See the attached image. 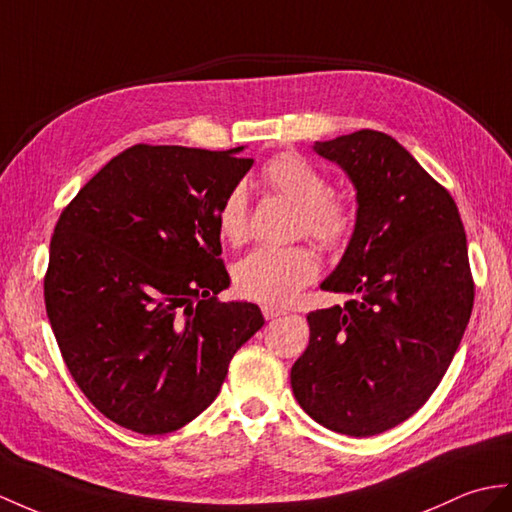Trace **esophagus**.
<instances>
[{
    "instance_id": "obj_1",
    "label": "esophagus",
    "mask_w": 512,
    "mask_h": 512,
    "mask_svg": "<svg viewBox=\"0 0 512 512\" xmlns=\"http://www.w3.org/2000/svg\"><path fill=\"white\" fill-rule=\"evenodd\" d=\"M263 315H265V319L269 321V319H276V317H280V315H286V310H284V308H278V306L265 304V306H263Z\"/></svg>"
}]
</instances>
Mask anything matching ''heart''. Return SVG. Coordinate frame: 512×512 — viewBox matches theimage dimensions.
I'll list each match as a JSON object with an SVG mask.
<instances>
[{"instance_id": "1", "label": "heart", "mask_w": 512, "mask_h": 512, "mask_svg": "<svg viewBox=\"0 0 512 512\" xmlns=\"http://www.w3.org/2000/svg\"><path fill=\"white\" fill-rule=\"evenodd\" d=\"M260 178L282 197L299 206V232L330 252L350 245L358 226V210L343 195L330 193V182L302 154L284 152L273 156ZM217 232L223 241L239 245L247 236V195L243 186H232L217 208ZM319 260L310 245L258 247L234 269V282L245 297L263 304H286L313 282Z\"/></svg>"}]
</instances>
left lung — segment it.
Segmentation results:
<instances>
[{
    "label": "left lung",
    "mask_w": 512,
    "mask_h": 512,
    "mask_svg": "<svg viewBox=\"0 0 512 512\" xmlns=\"http://www.w3.org/2000/svg\"><path fill=\"white\" fill-rule=\"evenodd\" d=\"M356 186L358 226L321 289L345 306L308 313L291 369L295 400L328 430L373 436L428 402L473 308L456 202L393 136L358 130L315 143Z\"/></svg>",
    "instance_id": "left-lung-1"
}]
</instances>
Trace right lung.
<instances>
[{
	"mask_svg": "<svg viewBox=\"0 0 512 512\" xmlns=\"http://www.w3.org/2000/svg\"><path fill=\"white\" fill-rule=\"evenodd\" d=\"M228 152L132 145L86 182L49 243L45 308L62 360L119 426L167 434L213 404L256 304L219 302L217 208L252 167Z\"/></svg>",
	"mask_w": 512,
	"mask_h": 512,
	"instance_id": "right-lung-1",
	"label": "right lung"
}]
</instances>
